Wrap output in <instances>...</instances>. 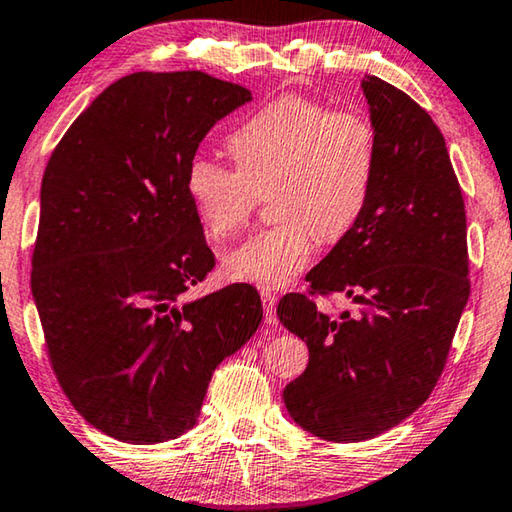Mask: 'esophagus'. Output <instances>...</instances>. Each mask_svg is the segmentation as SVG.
I'll return each instance as SVG.
<instances>
[{
    "label": "esophagus",
    "mask_w": 512,
    "mask_h": 512,
    "mask_svg": "<svg viewBox=\"0 0 512 512\" xmlns=\"http://www.w3.org/2000/svg\"><path fill=\"white\" fill-rule=\"evenodd\" d=\"M262 302H264V320L268 325H275L277 323V316H275V296L271 291L262 289Z\"/></svg>",
    "instance_id": "esophagus-1"
}]
</instances>
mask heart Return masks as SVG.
I'll use <instances>...</instances> for the list:
<instances>
[{
	"instance_id": "1",
	"label": "heart",
	"mask_w": 512,
	"mask_h": 512,
	"mask_svg": "<svg viewBox=\"0 0 512 512\" xmlns=\"http://www.w3.org/2000/svg\"><path fill=\"white\" fill-rule=\"evenodd\" d=\"M235 167L194 158L185 189L216 241L239 235L271 189L275 225L225 255L230 280L287 287L309 266L316 237L339 241L359 223L377 178V131L361 112L314 99H275L228 135Z\"/></svg>"
}]
</instances>
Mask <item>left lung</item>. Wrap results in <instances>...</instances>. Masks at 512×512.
Listing matches in <instances>:
<instances>
[{
    "label": "left lung",
    "mask_w": 512,
    "mask_h": 512,
    "mask_svg": "<svg viewBox=\"0 0 512 512\" xmlns=\"http://www.w3.org/2000/svg\"><path fill=\"white\" fill-rule=\"evenodd\" d=\"M361 88L379 146L370 203L311 268L309 289L277 305L309 348L284 404L334 443L375 438L427 402L470 298L465 203L443 133L395 85L368 76ZM332 292L354 297L360 314L318 312L315 296Z\"/></svg>",
    "instance_id": "left-lung-1"
}]
</instances>
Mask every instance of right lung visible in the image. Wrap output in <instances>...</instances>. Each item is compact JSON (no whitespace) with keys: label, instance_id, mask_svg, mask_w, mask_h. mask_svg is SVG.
<instances>
[{"label":"right lung","instance_id":"1","mask_svg":"<svg viewBox=\"0 0 512 512\" xmlns=\"http://www.w3.org/2000/svg\"><path fill=\"white\" fill-rule=\"evenodd\" d=\"M250 92L198 72H135L51 153L31 257L51 370L92 427L135 445L183 436L212 372L262 323L250 284L185 300L216 259L187 164Z\"/></svg>","mask_w":512,"mask_h":512}]
</instances>
